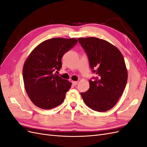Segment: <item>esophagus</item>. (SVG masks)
Returning <instances> with one entry per match:
<instances>
[{
	"mask_svg": "<svg viewBox=\"0 0 147 147\" xmlns=\"http://www.w3.org/2000/svg\"><path fill=\"white\" fill-rule=\"evenodd\" d=\"M72 83L73 85H74V86H76L77 84H78V82H76V81H72Z\"/></svg>",
	"mask_w": 147,
	"mask_h": 147,
	"instance_id": "1",
	"label": "esophagus"
}]
</instances>
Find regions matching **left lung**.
I'll return each instance as SVG.
<instances>
[{"label":"left lung","mask_w":147,"mask_h":147,"mask_svg":"<svg viewBox=\"0 0 147 147\" xmlns=\"http://www.w3.org/2000/svg\"><path fill=\"white\" fill-rule=\"evenodd\" d=\"M97 77L90 80V88L81 96L93 110L104 112L117 103L126 87L127 70L123 55L112 43L96 37L78 38Z\"/></svg>","instance_id":"obj_1"}]
</instances>
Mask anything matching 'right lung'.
Wrapping results in <instances>:
<instances>
[{
    "label": "right lung",
    "mask_w": 147,
    "mask_h": 147,
    "mask_svg": "<svg viewBox=\"0 0 147 147\" xmlns=\"http://www.w3.org/2000/svg\"><path fill=\"white\" fill-rule=\"evenodd\" d=\"M77 42L75 38H53L40 43L30 53L23 76L26 92L35 105L51 109L63 103L72 83L53 72L61 69L62 57Z\"/></svg>",
    "instance_id": "right-lung-1"
}]
</instances>
